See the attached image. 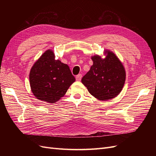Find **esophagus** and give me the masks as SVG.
I'll return each instance as SVG.
<instances>
[{
	"label": "esophagus",
	"mask_w": 156,
	"mask_h": 156,
	"mask_svg": "<svg viewBox=\"0 0 156 156\" xmlns=\"http://www.w3.org/2000/svg\"><path fill=\"white\" fill-rule=\"evenodd\" d=\"M82 78V75L81 74H78L76 76V80L78 81H80L81 80Z\"/></svg>",
	"instance_id": "34e87169"
}]
</instances>
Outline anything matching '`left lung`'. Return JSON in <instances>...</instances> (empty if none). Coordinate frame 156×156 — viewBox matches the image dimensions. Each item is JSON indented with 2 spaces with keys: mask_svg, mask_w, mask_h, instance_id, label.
<instances>
[{
  "mask_svg": "<svg viewBox=\"0 0 156 156\" xmlns=\"http://www.w3.org/2000/svg\"><path fill=\"white\" fill-rule=\"evenodd\" d=\"M105 53V58L97 55L92 56L93 65L81 80L90 94L101 101L119 95L126 81V71L119 58L109 50Z\"/></svg>",
  "mask_w": 156,
  "mask_h": 156,
  "instance_id": "obj_1",
  "label": "left lung"
}]
</instances>
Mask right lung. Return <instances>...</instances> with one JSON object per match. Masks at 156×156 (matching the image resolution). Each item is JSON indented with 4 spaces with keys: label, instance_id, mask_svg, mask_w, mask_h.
Here are the masks:
<instances>
[{
    "label": "right lung",
    "instance_id": "right-lung-1",
    "mask_svg": "<svg viewBox=\"0 0 156 156\" xmlns=\"http://www.w3.org/2000/svg\"><path fill=\"white\" fill-rule=\"evenodd\" d=\"M29 79L34 96L50 103H55L63 97L75 81L68 66L55 60L53 51L50 49L33 65Z\"/></svg>",
    "mask_w": 156,
    "mask_h": 156
}]
</instances>
